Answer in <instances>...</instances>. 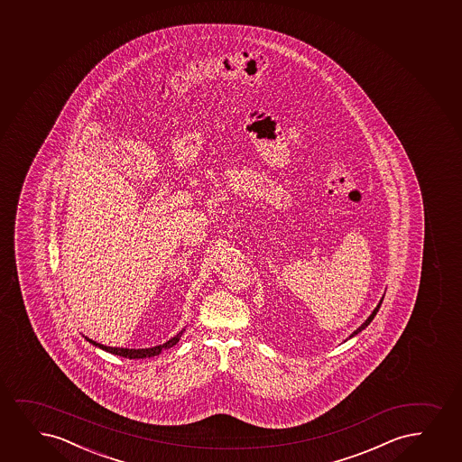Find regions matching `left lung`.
Returning <instances> with one entry per match:
<instances>
[{"mask_svg":"<svg viewBox=\"0 0 462 462\" xmlns=\"http://www.w3.org/2000/svg\"><path fill=\"white\" fill-rule=\"evenodd\" d=\"M382 302H383V299H382V300H380V303H378V305H376L375 310H374V311H372L371 316H369V318H367V319H365V324L361 325V327H359V328H356V330H355L354 333H352V335H350V337H348V339H350V337H354L355 335H358L359 331L365 330V327H367V325L371 324L372 319H374V318H375V314L378 313V310H380V305H382Z\"/></svg>","mask_w":462,"mask_h":462,"instance_id":"1","label":"left lung"}]
</instances>
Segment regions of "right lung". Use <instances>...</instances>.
Listing matches in <instances>:
<instances>
[{
  "mask_svg": "<svg viewBox=\"0 0 462 462\" xmlns=\"http://www.w3.org/2000/svg\"><path fill=\"white\" fill-rule=\"evenodd\" d=\"M183 331L180 330L177 333L176 337H171L170 341H166L165 344H160V346H155V347L151 348H118V347H107V346H103V344H97V341H93V339H88L86 337L87 341L93 344V346H97V347L103 348L106 352H110V354L120 355V356H125V358L129 359H138V358H151V356H155V355L162 354V350H166V348L172 347V346H176L180 337L183 335Z\"/></svg>",
  "mask_w": 462,
  "mask_h": 462,
  "instance_id": "1",
  "label": "right lung"
}]
</instances>
